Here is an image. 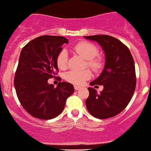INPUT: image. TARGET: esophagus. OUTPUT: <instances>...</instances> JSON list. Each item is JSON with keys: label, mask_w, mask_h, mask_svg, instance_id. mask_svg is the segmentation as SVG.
<instances>
[{"label": "esophagus", "mask_w": 151, "mask_h": 151, "mask_svg": "<svg viewBox=\"0 0 151 151\" xmlns=\"http://www.w3.org/2000/svg\"><path fill=\"white\" fill-rule=\"evenodd\" d=\"M74 88H75L76 90H78V89H81L80 86H74Z\"/></svg>", "instance_id": "esophagus-1"}]
</instances>
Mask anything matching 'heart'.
I'll return each instance as SVG.
<instances>
[{"instance_id": "1", "label": "heart", "mask_w": 151, "mask_h": 151, "mask_svg": "<svg viewBox=\"0 0 151 151\" xmlns=\"http://www.w3.org/2000/svg\"><path fill=\"white\" fill-rule=\"evenodd\" d=\"M74 50L86 61V65L93 70H99L102 67V60L96 58L98 54V50L96 46L88 42H81L74 47ZM68 53L65 50H61L56 57V64L59 69H65L68 64ZM91 73L89 71L85 70L83 72L70 71L65 75V78L70 83L76 85H80L86 79L89 78Z\"/></svg>"}]
</instances>
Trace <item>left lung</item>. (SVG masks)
<instances>
[{
  "label": "left lung",
  "mask_w": 151,
  "mask_h": 151,
  "mask_svg": "<svg viewBox=\"0 0 151 151\" xmlns=\"http://www.w3.org/2000/svg\"><path fill=\"white\" fill-rule=\"evenodd\" d=\"M83 37L97 42L105 55V65L101 75L89 83L91 86L103 85L104 89L98 93L96 89L88 87L86 108L96 118L112 117L125 109L134 95L136 88L134 59L129 49L114 37L109 35Z\"/></svg>",
  "instance_id": "left-lung-1"
}]
</instances>
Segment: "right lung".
<instances>
[{
  "label": "right lung",
  "instance_id": "obj_1",
  "mask_svg": "<svg viewBox=\"0 0 151 151\" xmlns=\"http://www.w3.org/2000/svg\"><path fill=\"white\" fill-rule=\"evenodd\" d=\"M68 43V39L60 36H42L30 41L20 52L14 87L21 105L33 117H56L74 92V86L68 82H59L56 88L47 82L59 71L56 57Z\"/></svg>",
  "mask_w": 151,
  "mask_h": 151
}]
</instances>
